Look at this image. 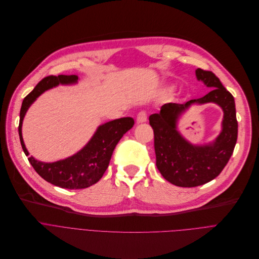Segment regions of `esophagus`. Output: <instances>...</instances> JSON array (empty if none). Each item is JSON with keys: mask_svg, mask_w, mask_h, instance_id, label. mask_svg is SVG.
Returning a JSON list of instances; mask_svg holds the SVG:
<instances>
[{"mask_svg": "<svg viewBox=\"0 0 259 259\" xmlns=\"http://www.w3.org/2000/svg\"><path fill=\"white\" fill-rule=\"evenodd\" d=\"M147 120V113L144 111H141L137 115V122L138 123H143Z\"/></svg>", "mask_w": 259, "mask_h": 259, "instance_id": "1", "label": "esophagus"}]
</instances>
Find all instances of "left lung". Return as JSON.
Masks as SVG:
<instances>
[{
    "mask_svg": "<svg viewBox=\"0 0 259 259\" xmlns=\"http://www.w3.org/2000/svg\"><path fill=\"white\" fill-rule=\"evenodd\" d=\"M195 74L197 79L213 88L208 94L184 104L166 103L160 113L149 116L155 135L156 165L166 181L180 187L200 186L215 179L230 160L237 140L234 97L214 73L199 68ZM194 102H214L224 111L223 131L212 145L192 146L175 130L177 117Z\"/></svg>",
    "mask_w": 259,
    "mask_h": 259,
    "instance_id": "left-lung-1",
    "label": "left lung"
}]
</instances>
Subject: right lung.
<instances>
[{
	"label": "right lung",
	"mask_w": 259,
	"mask_h": 259,
	"mask_svg": "<svg viewBox=\"0 0 259 259\" xmlns=\"http://www.w3.org/2000/svg\"><path fill=\"white\" fill-rule=\"evenodd\" d=\"M77 79L78 77L76 75L47 76L24 98L20 112L19 135L21 145L26 156H29V153L23 141L22 123L29 106L46 90L56 87L59 83H74ZM134 124L135 121L131 117L110 121L100 125L90 142L77 154L70 158L54 163H44L35 160L33 157H29L28 161L45 181L55 186L67 189L90 187L102 178L110 164L116 145Z\"/></svg>",
	"instance_id": "right-lung-1"
}]
</instances>
